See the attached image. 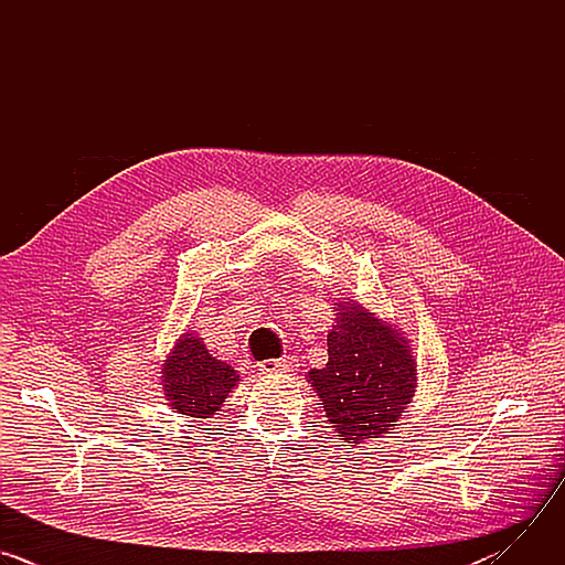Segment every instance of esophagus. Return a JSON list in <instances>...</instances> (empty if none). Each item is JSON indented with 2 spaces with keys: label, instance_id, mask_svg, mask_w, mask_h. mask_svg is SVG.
I'll return each instance as SVG.
<instances>
[{
  "label": "esophagus",
  "instance_id": "1",
  "mask_svg": "<svg viewBox=\"0 0 565 565\" xmlns=\"http://www.w3.org/2000/svg\"><path fill=\"white\" fill-rule=\"evenodd\" d=\"M299 364L295 358H279V360H266L262 362V373H277V371H295Z\"/></svg>",
  "mask_w": 565,
  "mask_h": 565
}]
</instances>
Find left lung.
I'll list each match as a JSON object with an SVG mask.
<instances>
[{"mask_svg": "<svg viewBox=\"0 0 565 565\" xmlns=\"http://www.w3.org/2000/svg\"><path fill=\"white\" fill-rule=\"evenodd\" d=\"M329 362L308 373L329 423L344 443L388 434L416 393V358L399 331L358 301L335 308Z\"/></svg>", "mask_w": 565, "mask_h": 565, "instance_id": "8db88e82", "label": "left lung"}]
</instances>
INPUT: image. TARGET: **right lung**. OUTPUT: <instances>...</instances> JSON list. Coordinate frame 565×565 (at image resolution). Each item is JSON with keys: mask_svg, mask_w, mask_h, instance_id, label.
<instances>
[{"mask_svg": "<svg viewBox=\"0 0 565 565\" xmlns=\"http://www.w3.org/2000/svg\"><path fill=\"white\" fill-rule=\"evenodd\" d=\"M163 391L170 407L190 418H210L221 409L230 391L238 384V373L210 355L203 340L183 333L163 362Z\"/></svg>", "mask_w": 565, "mask_h": 565, "instance_id": "1", "label": "right lung"}]
</instances>
